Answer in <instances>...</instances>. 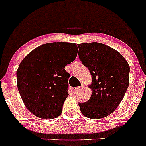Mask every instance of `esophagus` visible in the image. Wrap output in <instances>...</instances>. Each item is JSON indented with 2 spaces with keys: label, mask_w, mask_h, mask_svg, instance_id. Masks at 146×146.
<instances>
[{
  "label": "esophagus",
  "mask_w": 146,
  "mask_h": 146,
  "mask_svg": "<svg viewBox=\"0 0 146 146\" xmlns=\"http://www.w3.org/2000/svg\"><path fill=\"white\" fill-rule=\"evenodd\" d=\"M82 87H83V86H81V87H76V88L73 89V90H74V92H77V91H78L79 90L82 89Z\"/></svg>",
  "instance_id": "34e87169"
}]
</instances>
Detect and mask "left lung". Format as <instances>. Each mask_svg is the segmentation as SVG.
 I'll return each instance as SVG.
<instances>
[{
  "label": "left lung",
  "mask_w": 146,
  "mask_h": 146,
  "mask_svg": "<svg viewBox=\"0 0 146 146\" xmlns=\"http://www.w3.org/2000/svg\"><path fill=\"white\" fill-rule=\"evenodd\" d=\"M79 58L89 70L92 78L91 97L78 103L80 110L90 119L107 117L119 105L129 86L130 66L123 56L102 43L78 44Z\"/></svg>",
  "instance_id": "8db88e82"
}]
</instances>
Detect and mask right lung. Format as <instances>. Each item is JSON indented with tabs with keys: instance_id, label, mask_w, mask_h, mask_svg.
<instances>
[{
	"instance_id": "add662e5",
	"label": "right lung",
	"mask_w": 146,
	"mask_h": 146,
	"mask_svg": "<svg viewBox=\"0 0 146 146\" xmlns=\"http://www.w3.org/2000/svg\"><path fill=\"white\" fill-rule=\"evenodd\" d=\"M74 43L53 42L38 46L20 64L17 86L25 106L39 118L60 115L67 98L70 74L64 67L77 57Z\"/></svg>"
}]
</instances>
